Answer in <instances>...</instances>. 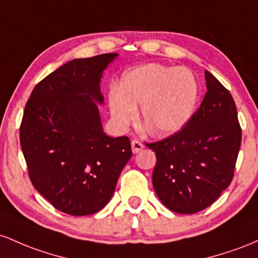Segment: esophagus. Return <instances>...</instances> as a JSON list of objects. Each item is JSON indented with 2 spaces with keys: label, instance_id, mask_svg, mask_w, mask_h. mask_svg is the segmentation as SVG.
<instances>
[{
  "label": "esophagus",
  "instance_id": "34e87169",
  "mask_svg": "<svg viewBox=\"0 0 258 258\" xmlns=\"http://www.w3.org/2000/svg\"><path fill=\"white\" fill-rule=\"evenodd\" d=\"M132 149H133V152L134 153H138L140 152L141 150L144 149V144L141 143V141H139L135 139V140L132 141Z\"/></svg>",
  "mask_w": 258,
  "mask_h": 258
}]
</instances>
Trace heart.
<instances>
[{
    "label": "heart",
    "mask_w": 258,
    "mask_h": 258,
    "mask_svg": "<svg viewBox=\"0 0 258 258\" xmlns=\"http://www.w3.org/2000/svg\"><path fill=\"white\" fill-rule=\"evenodd\" d=\"M198 100V84L191 72L150 63L125 72L117 91L109 96V108L118 125H129L141 106L145 128L158 137L179 132L191 118Z\"/></svg>",
    "instance_id": "1"
}]
</instances>
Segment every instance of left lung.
<instances>
[{
    "label": "left lung",
    "instance_id": "left-lung-1",
    "mask_svg": "<svg viewBox=\"0 0 258 258\" xmlns=\"http://www.w3.org/2000/svg\"><path fill=\"white\" fill-rule=\"evenodd\" d=\"M205 78L206 95L184 128L146 143L156 153L153 189L164 206L181 215L211 206L229 186L241 145L233 96L210 72Z\"/></svg>",
    "mask_w": 258,
    "mask_h": 258
}]
</instances>
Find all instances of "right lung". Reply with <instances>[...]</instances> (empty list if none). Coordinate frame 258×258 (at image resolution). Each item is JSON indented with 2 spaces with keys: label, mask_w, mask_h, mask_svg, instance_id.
<instances>
[{
  "label": "right lung",
  "mask_w": 258,
  "mask_h": 258,
  "mask_svg": "<svg viewBox=\"0 0 258 258\" xmlns=\"http://www.w3.org/2000/svg\"><path fill=\"white\" fill-rule=\"evenodd\" d=\"M117 53L73 59L37 83L20 123V146L31 184L71 216L102 210L130 160L128 137L103 133L100 79Z\"/></svg>",
  "instance_id": "1"
}]
</instances>
